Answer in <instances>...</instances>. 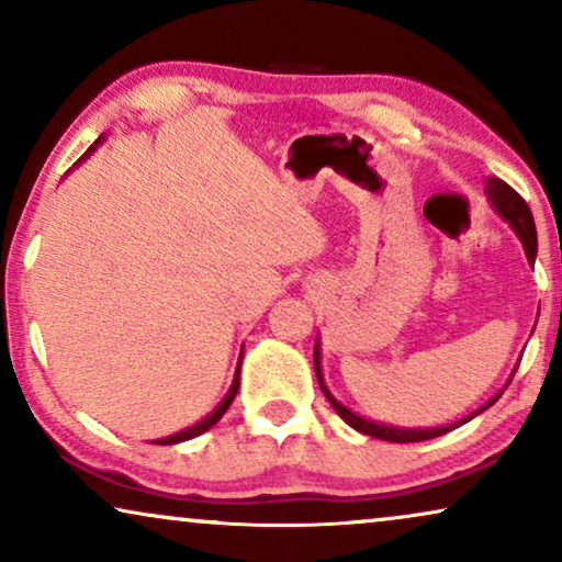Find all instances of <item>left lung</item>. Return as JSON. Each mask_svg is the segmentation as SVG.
Listing matches in <instances>:
<instances>
[{
  "mask_svg": "<svg viewBox=\"0 0 562 562\" xmlns=\"http://www.w3.org/2000/svg\"><path fill=\"white\" fill-rule=\"evenodd\" d=\"M486 196H488V204L494 206V212L502 217L506 225L514 229V235L519 237L521 248L527 252V260L529 263H535L537 258V229H535V220H532V212H529V206L525 199H521L517 191H514L509 183H504L502 179H488L486 181ZM319 337L317 342H314V373H317V381H319V389L325 391V396L329 398V404L335 406V412L340 414V417L348 422L352 429H358V432L363 435H371V437H379V440H386V442H422V440H432V437H440L445 432H450V429H456L460 425H465V422H471L473 417H479L481 412H486L491 404L498 402V396L504 394V391H498L494 398H488L486 404L481 406V409H475L471 417L456 422V425H445V427H394V425H383V422H373V419H366L356 414L348 406L337 402V398L329 394V389L325 386V379H322V352H319ZM517 373V371H514ZM512 373V379H514Z\"/></svg>",
  "mask_w": 562,
  "mask_h": 562,
  "instance_id": "obj_1",
  "label": "left lung"
}]
</instances>
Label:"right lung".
Listing matches in <instances>:
<instances>
[{"mask_svg":"<svg viewBox=\"0 0 562 562\" xmlns=\"http://www.w3.org/2000/svg\"><path fill=\"white\" fill-rule=\"evenodd\" d=\"M104 140V135L99 137V140L91 145V148L87 150V156L89 153H94V148L99 143ZM83 156V158H87ZM81 158V160H83ZM79 160V164H81ZM240 363H243V350H240V360H237V368H235V379H233V386H229V391L225 394V398H222V402L214 406V409L206 414L204 419H199L196 425H191V427H187V429H181V432H176V435H168V437H160V440H153V442H158V445H176V442H183V440H191V437H199V435H204L206 429H212L214 425H217V422L222 419V414H225L227 409H229V404H233V398H235V394H237V389H240Z\"/></svg>","mask_w":562,"mask_h":562,"instance_id":"right-lung-1","label":"right lung"}]
</instances>
